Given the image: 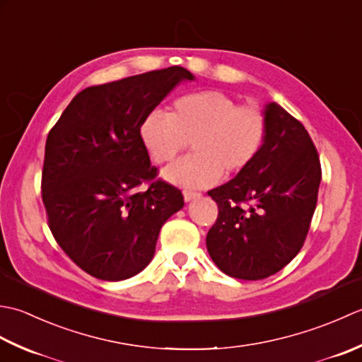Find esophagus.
I'll list each match as a JSON object with an SVG mask.
<instances>
[{
	"mask_svg": "<svg viewBox=\"0 0 362 362\" xmlns=\"http://www.w3.org/2000/svg\"><path fill=\"white\" fill-rule=\"evenodd\" d=\"M182 195H184V200H186V202H192V200H195V198L202 197L200 192H192V190H184Z\"/></svg>",
	"mask_w": 362,
	"mask_h": 362,
	"instance_id": "esophagus-1",
	"label": "esophagus"
}]
</instances>
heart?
Wrapping results in <instances>:
<instances>
[{"label": "heart", "instance_id": "heart-1", "mask_svg": "<svg viewBox=\"0 0 362 362\" xmlns=\"http://www.w3.org/2000/svg\"><path fill=\"white\" fill-rule=\"evenodd\" d=\"M265 136L267 122L259 107L238 105L218 90L184 95L168 117L153 110L139 127L140 142L156 164L173 160L190 144L194 154L162 173L168 182L189 189L209 187L223 173L245 170L261 153Z\"/></svg>", "mask_w": 362, "mask_h": 362}]
</instances>
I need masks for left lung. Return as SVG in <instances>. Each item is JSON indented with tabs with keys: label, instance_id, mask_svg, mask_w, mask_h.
<instances>
[{
	"label": "left lung",
	"instance_id": "8db88e82",
	"mask_svg": "<svg viewBox=\"0 0 362 362\" xmlns=\"http://www.w3.org/2000/svg\"><path fill=\"white\" fill-rule=\"evenodd\" d=\"M262 114L267 136L245 170L208 192L218 204L206 235L209 256L223 274L264 279L303 247L317 204L322 168L315 146L297 119L278 103Z\"/></svg>",
	"mask_w": 362,
	"mask_h": 362
}]
</instances>
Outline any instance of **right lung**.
Returning a JSON list of instances; mask_svg holds the SVG:
<instances>
[{
	"mask_svg": "<svg viewBox=\"0 0 362 362\" xmlns=\"http://www.w3.org/2000/svg\"><path fill=\"white\" fill-rule=\"evenodd\" d=\"M182 67L87 87L49 131L42 200L49 230L78 267L122 281L148 265L168 217L184 206L180 189L153 181L156 167L139 137L140 122L182 81Z\"/></svg>",
	"mask_w": 362,
	"mask_h": 362,
	"instance_id": "1",
	"label": "right lung"
}]
</instances>
